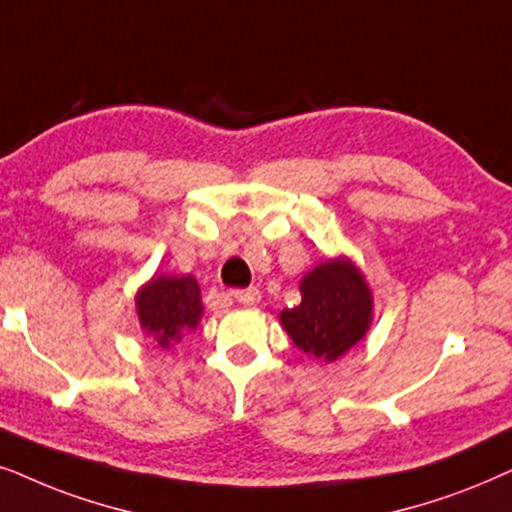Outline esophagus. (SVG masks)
I'll return each mask as SVG.
<instances>
[{
    "label": "esophagus",
    "instance_id": "esophagus-1",
    "mask_svg": "<svg viewBox=\"0 0 512 512\" xmlns=\"http://www.w3.org/2000/svg\"><path fill=\"white\" fill-rule=\"evenodd\" d=\"M231 297H234L236 302L252 306V304L260 302L262 295H260V290H257V288H245V290H234V292H231Z\"/></svg>",
    "mask_w": 512,
    "mask_h": 512
}]
</instances>
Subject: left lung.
<instances>
[{
    "label": "left lung",
    "mask_w": 512,
    "mask_h": 512,
    "mask_svg": "<svg viewBox=\"0 0 512 512\" xmlns=\"http://www.w3.org/2000/svg\"><path fill=\"white\" fill-rule=\"evenodd\" d=\"M302 304L281 311V325L306 356L335 363L372 323V292L346 257L325 260L302 278Z\"/></svg>",
    "instance_id": "8db88e82"
}]
</instances>
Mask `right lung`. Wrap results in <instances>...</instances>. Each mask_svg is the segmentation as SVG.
I'll use <instances>...</instances> for the list:
<instances>
[{"label":"right lung","instance_id":"1","mask_svg":"<svg viewBox=\"0 0 512 512\" xmlns=\"http://www.w3.org/2000/svg\"><path fill=\"white\" fill-rule=\"evenodd\" d=\"M135 309L145 335L161 349H170L199 325L201 288L194 276H154L135 295Z\"/></svg>","mask_w":512,"mask_h":512}]
</instances>
